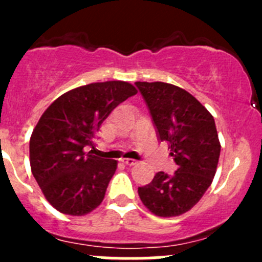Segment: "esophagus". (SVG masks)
I'll use <instances>...</instances> for the list:
<instances>
[{
    "label": "esophagus",
    "mask_w": 262,
    "mask_h": 262,
    "mask_svg": "<svg viewBox=\"0 0 262 262\" xmlns=\"http://www.w3.org/2000/svg\"><path fill=\"white\" fill-rule=\"evenodd\" d=\"M121 162H123L124 165H126V166H134L137 163V161L132 160V158H123V160H121Z\"/></svg>",
    "instance_id": "obj_1"
}]
</instances>
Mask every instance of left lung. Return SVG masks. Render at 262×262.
<instances>
[{"instance_id":"obj_1","label":"left lung","mask_w":262,"mask_h":262,"mask_svg":"<svg viewBox=\"0 0 262 262\" xmlns=\"http://www.w3.org/2000/svg\"><path fill=\"white\" fill-rule=\"evenodd\" d=\"M153 119L158 138L166 141L178 170L157 172L138 187L142 203L158 216L191 209L212 184L221 155L213 115L187 91L165 82H136Z\"/></svg>"}]
</instances>
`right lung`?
I'll list each match as a JSON object with an SVG mask.
<instances>
[{"instance_id": "right-lung-1", "label": "right lung", "mask_w": 262, "mask_h": 262, "mask_svg": "<svg viewBox=\"0 0 262 262\" xmlns=\"http://www.w3.org/2000/svg\"><path fill=\"white\" fill-rule=\"evenodd\" d=\"M136 94L124 81L90 83L63 94L39 119L30 137L31 172L58 212L84 215L101 204L118 162L84 147L94 148L102 121Z\"/></svg>"}]
</instances>
